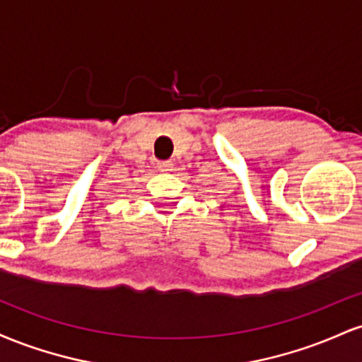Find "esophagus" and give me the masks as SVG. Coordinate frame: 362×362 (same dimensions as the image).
<instances>
[{"label": "esophagus", "mask_w": 362, "mask_h": 362, "mask_svg": "<svg viewBox=\"0 0 362 362\" xmlns=\"http://www.w3.org/2000/svg\"><path fill=\"white\" fill-rule=\"evenodd\" d=\"M172 168H173V163L170 160L158 161V170H160V172H172Z\"/></svg>", "instance_id": "esophagus-1"}]
</instances>
